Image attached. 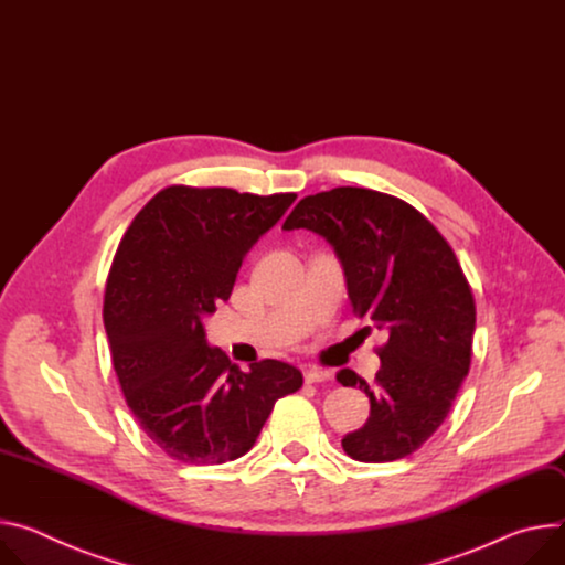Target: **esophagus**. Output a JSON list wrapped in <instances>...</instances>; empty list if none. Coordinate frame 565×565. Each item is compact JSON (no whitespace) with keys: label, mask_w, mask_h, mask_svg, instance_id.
Returning <instances> with one entry per match:
<instances>
[{"label":"esophagus","mask_w":565,"mask_h":565,"mask_svg":"<svg viewBox=\"0 0 565 565\" xmlns=\"http://www.w3.org/2000/svg\"><path fill=\"white\" fill-rule=\"evenodd\" d=\"M328 380H332L330 370H323V367H307L305 370V382L307 384H321V382H328Z\"/></svg>","instance_id":"esophagus-1"}]
</instances>
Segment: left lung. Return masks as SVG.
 <instances>
[{
    "label": "left lung",
    "mask_w": 565,
    "mask_h": 565,
    "mask_svg": "<svg viewBox=\"0 0 565 565\" xmlns=\"http://www.w3.org/2000/svg\"><path fill=\"white\" fill-rule=\"evenodd\" d=\"M282 228L330 242L352 309L388 334L374 388L350 367L337 372L370 399L343 451L361 462L413 454L449 415L471 363L476 305L454 248L411 204L352 185L300 200Z\"/></svg>",
    "instance_id": "8db88e82"
}]
</instances>
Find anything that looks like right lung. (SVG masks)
<instances>
[{
    "label": "right lung",
    "mask_w": 565,
    "mask_h": 565,
    "mask_svg": "<svg viewBox=\"0 0 565 565\" xmlns=\"http://www.w3.org/2000/svg\"><path fill=\"white\" fill-rule=\"evenodd\" d=\"M294 200L170 185L116 248L103 305L111 363L141 428L174 460L222 465L244 456L276 399L302 386L300 370L276 359L242 372L204 332L250 246Z\"/></svg>",
    "instance_id": "right-lung-1"
}]
</instances>
